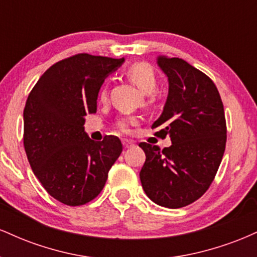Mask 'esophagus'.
<instances>
[{
	"label": "esophagus",
	"instance_id": "1",
	"mask_svg": "<svg viewBox=\"0 0 257 257\" xmlns=\"http://www.w3.org/2000/svg\"><path fill=\"white\" fill-rule=\"evenodd\" d=\"M123 146H124V149H129V147L134 146V143L131 140H123Z\"/></svg>",
	"mask_w": 257,
	"mask_h": 257
}]
</instances>
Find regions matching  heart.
Instances as JSON below:
<instances>
[{
	"label": "heart",
	"mask_w": 257,
	"mask_h": 257,
	"mask_svg": "<svg viewBox=\"0 0 257 257\" xmlns=\"http://www.w3.org/2000/svg\"><path fill=\"white\" fill-rule=\"evenodd\" d=\"M125 76L133 84H135L140 89L141 93L145 95V105H150L155 101V93L158 88V78L156 75L155 70L146 63H135L131 65V66L126 69ZM99 99L100 101H105L107 99V90L106 88H102L99 93ZM135 120L131 118H122L117 122V126L119 128V131L122 132H128L129 126L133 124Z\"/></svg>",
	"instance_id": "b5f03b06"
}]
</instances>
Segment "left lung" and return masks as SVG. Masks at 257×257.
<instances>
[{
	"instance_id": "obj_1",
	"label": "left lung",
	"mask_w": 257,
	"mask_h": 257,
	"mask_svg": "<svg viewBox=\"0 0 257 257\" xmlns=\"http://www.w3.org/2000/svg\"><path fill=\"white\" fill-rule=\"evenodd\" d=\"M169 91L163 112L152 124L164 147L140 143L146 161L140 172L144 191L161 206L178 209L196 202L216 175L226 147V119L216 85L179 58H157Z\"/></svg>"
}]
</instances>
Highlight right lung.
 Returning a JSON list of instances; mask_svg holds the SVG:
<instances>
[{
    "label": "right lung",
    "mask_w": 257,
    "mask_h": 257,
    "mask_svg": "<svg viewBox=\"0 0 257 257\" xmlns=\"http://www.w3.org/2000/svg\"><path fill=\"white\" fill-rule=\"evenodd\" d=\"M124 63L81 53L52 65L32 88L24 108V147L44 190L66 205H83L101 192L122 152L117 137L94 141L84 117L96 112L105 78Z\"/></svg>",
    "instance_id": "obj_1"
}]
</instances>
